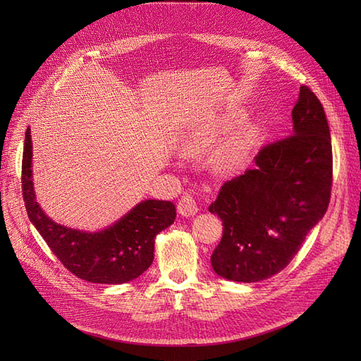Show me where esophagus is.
<instances>
[{
    "instance_id": "esophagus-1",
    "label": "esophagus",
    "mask_w": 361,
    "mask_h": 361,
    "mask_svg": "<svg viewBox=\"0 0 361 361\" xmlns=\"http://www.w3.org/2000/svg\"><path fill=\"white\" fill-rule=\"evenodd\" d=\"M178 211L180 215L183 216H192L197 214L199 207H197V202H195V199L192 197L191 194H183L179 203H178Z\"/></svg>"
}]
</instances>
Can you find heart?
Returning a JSON list of instances; mask_svg holds the SVG:
<instances>
[{
  "mask_svg": "<svg viewBox=\"0 0 361 361\" xmlns=\"http://www.w3.org/2000/svg\"><path fill=\"white\" fill-rule=\"evenodd\" d=\"M211 141H212L211 137H206V138L197 141V146H199V147L209 146ZM247 146H248V145H247V140H245V138H239V140L235 141V143H232L231 146H228V147L226 149L224 154H223V157H221L223 166L232 167V166H235V164H238L239 161H241V159L244 158V155H245Z\"/></svg>",
  "mask_w": 361,
  "mask_h": 361,
  "instance_id": "heart-1",
  "label": "heart"
}]
</instances>
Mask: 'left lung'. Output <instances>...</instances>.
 Instances as JSON below:
<instances>
[{"instance_id": "obj_1", "label": "left lung", "mask_w": 361, "mask_h": 361, "mask_svg": "<svg viewBox=\"0 0 361 361\" xmlns=\"http://www.w3.org/2000/svg\"><path fill=\"white\" fill-rule=\"evenodd\" d=\"M292 122L293 134L262 147L256 169L227 180L209 206L223 221L211 264L227 280L255 283L285 269L329 207L330 128L307 85H301Z\"/></svg>"}]
</instances>
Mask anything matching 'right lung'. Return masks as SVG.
<instances>
[{"label": "right lung", "instance_id": "1", "mask_svg": "<svg viewBox=\"0 0 361 361\" xmlns=\"http://www.w3.org/2000/svg\"><path fill=\"white\" fill-rule=\"evenodd\" d=\"M30 128L23 157V197L30 221L72 274L90 283L120 285L137 279L154 262L155 236L174 223L176 207L166 200H145L101 232H82L45 215L32 188Z\"/></svg>", "mask_w": 361, "mask_h": 361}]
</instances>
